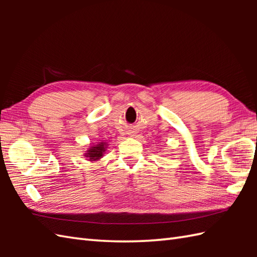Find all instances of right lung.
I'll return each instance as SVG.
<instances>
[{
    "instance_id": "add662e5",
    "label": "right lung",
    "mask_w": 257,
    "mask_h": 257,
    "mask_svg": "<svg viewBox=\"0 0 257 257\" xmlns=\"http://www.w3.org/2000/svg\"><path fill=\"white\" fill-rule=\"evenodd\" d=\"M107 144L106 143H97V145L91 146L87 150L84 156L85 158H87V160L89 161H97L101 159L103 157V154H105V151L107 149Z\"/></svg>"
}]
</instances>
